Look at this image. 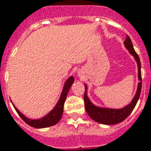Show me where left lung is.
<instances>
[{
    "instance_id": "left-lung-1",
    "label": "left lung",
    "mask_w": 151,
    "mask_h": 151,
    "mask_svg": "<svg viewBox=\"0 0 151 151\" xmlns=\"http://www.w3.org/2000/svg\"><path fill=\"white\" fill-rule=\"evenodd\" d=\"M124 45L127 47V49L129 51L130 53L134 57L136 62H137V65H138V80L140 81V82L138 83V86H137V93H136L135 96L129 104L124 107V108H122V109H119L100 108V107L93 105L87 96V91H86L87 86H86V85H85L86 91H85V95H84V101H85V108H86V112L93 121L101 123V124L113 125V124H117L121 122L124 121L132 112V110L134 109L138 99H139L140 94H141V86H142L141 62H140V58L138 57V55L134 50L132 40H131V38H129L128 35H127V38L124 42Z\"/></svg>"
}]
</instances>
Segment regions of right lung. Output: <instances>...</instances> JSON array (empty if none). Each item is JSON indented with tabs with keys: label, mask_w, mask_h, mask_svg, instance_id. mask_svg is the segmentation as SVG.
<instances>
[{
	"label": "right lung",
	"mask_w": 151,
	"mask_h": 151,
	"mask_svg": "<svg viewBox=\"0 0 151 151\" xmlns=\"http://www.w3.org/2000/svg\"><path fill=\"white\" fill-rule=\"evenodd\" d=\"M74 83V77L73 76H70L66 81L65 82V85L62 89V94L60 96V99L58 100V104L54 107V109L47 113L46 116L40 118V119H29L28 117H26L24 114H22L18 109H16L14 105V108L16 110V112L19 114V116L21 117L24 121L28 125L31 126L35 128H44V127H48L51 126H53L57 124L58 122L60 121V119L62 118V113H63V107H64V103L65 101V99L67 96V93L69 92V89L70 88L71 85Z\"/></svg>",
	"instance_id": "right-lung-1"
}]
</instances>
